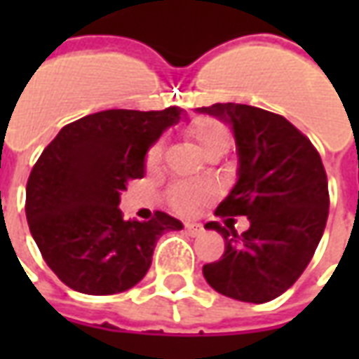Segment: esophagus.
<instances>
[{"mask_svg":"<svg viewBox=\"0 0 359 359\" xmlns=\"http://www.w3.org/2000/svg\"><path fill=\"white\" fill-rule=\"evenodd\" d=\"M184 229H187V233L190 234V236H200V234L203 233V226L200 225V223H187Z\"/></svg>","mask_w":359,"mask_h":359,"instance_id":"esophagus-1","label":"esophagus"}]
</instances>
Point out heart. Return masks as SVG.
I'll return each instance as SVG.
<instances>
[{"instance_id": "b5f03b06", "label": "heart", "mask_w": 359, "mask_h": 359, "mask_svg": "<svg viewBox=\"0 0 359 359\" xmlns=\"http://www.w3.org/2000/svg\"><path fill=\"white\" fill-rule=\"evenodd\" d=\"M188 136L196 142V146L200 148L203 156L210 149L217 148V146H229L231 142V133L223 123H219L215 118H196L194 123H190L188 126ZM163 149L159 144H156L154 148L148 151V165L156 167L161 161ZM210 198V188L205 184H198V182H179L169 190V202L179 213H192V211Z\"/></svg>"}]
</instances>
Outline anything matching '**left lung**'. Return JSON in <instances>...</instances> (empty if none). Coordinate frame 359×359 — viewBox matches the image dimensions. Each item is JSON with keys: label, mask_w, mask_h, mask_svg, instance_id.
<instances>
[{"label": "left lung", "mask_w": 359, "mask_h": 359, "mask_svg": "<svg viewBox=\"0 0 359 359\" xmlns=\"http://www.w3.org/2000/svg\"><path fill=\"white\" fill-rule=\"evenodd\" d=\"M196 113L226 123L236 142L238 179L217 215H246L250 221L242 234L219 223L205 225L225 238V254L203 265V277L234 300H275L298 280L323 236L329 187L321 157L277 113L244 103H213Z\"/></svg>", "instance_id": "obj_1"}]
</instances>
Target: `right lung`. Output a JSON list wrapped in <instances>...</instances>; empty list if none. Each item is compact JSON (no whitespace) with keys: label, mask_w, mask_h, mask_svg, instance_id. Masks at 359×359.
Returning a JSON list of instances; mask_svg holds the SVG:
<instances>
[{"label":"right lung","mask_w":359,"mask_h":359,"mask_svg":"<svg viewBox=\"0 0 359 359\" xmlns=\"http://www.w3.org/2000/svg\"><path fill=\"white\" fill-rule=\"evenodd\" d=\"M184 111L107 109L63 126L27 182V221L50 269L76 292H125L146 277L159 236L180 231L157 211L125 221L121 192L146 175V154Z\"/></svg>","instance_id":"obj_1"}]
</instances>
